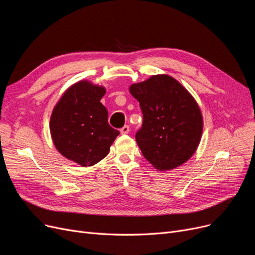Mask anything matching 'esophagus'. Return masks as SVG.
Segmentation results:
<instances>
[{"instance_id": "obj_1", "label": "esophagus", "mask_w": 255, "mask_h": 255, "mask_svg": "<svg viewBox=\"0 0 255 255\" xmlns=\"http://www.w3.org/2000/svg\"><path fill=\"white\" fill-rule=\"evenodd\" d=\"M120 132L122 133V134H127V133H129V126L128 125L123 126L122 128L120 129Z\"/></svg>"}]
</instances>
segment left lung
Returning <instances> with one entry per match:
<instances>
[{
    "label": "left lung",
    "mask_w": 255,
    "mask_h": 255,
    "mask_svg": "<svg viewBox=\"0 0 255 255\" xmlns=\"http://www.w3.org/2000/svg\"><path fill=\"white\" fill-rule=\"evenodd\" d=\"M142 112L135 139L143 157L159 170L185 163L196 151L203 133L199 107L178 80L160 74L129 88Z\"/></svg>",
    "instance_id": "8db88e82"
}]
</instances>
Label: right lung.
Returning a JSON list of instances; mask_svg holds the SVG:
<instances>
[{"instance_id":"right-lung-1","label":"right lung","mask_w":255,"mask_h":255,"mask_svg":"<svg viewBox=\"0 0 255 255\" xmlns=\"http://www.w3.org/2000/svg\"><path fill=\"white\" fill-rule=\"evenodd\" d=\"M105 89L82 80L67 90L50 117V133L57 150L82 166H92L110 152L120 134L110 126L100 102Z\"/></svg>"}]
</instances>
